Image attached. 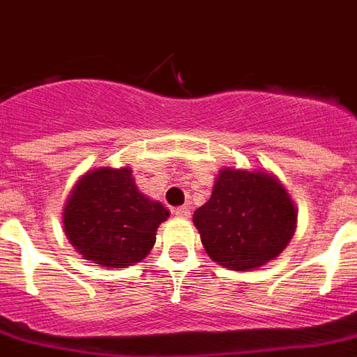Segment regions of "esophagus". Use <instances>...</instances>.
Segmentation results:
<instances>
[{"instance_id":"esophagus-1","label":"esophagus","mask_w":357,"mask_h":357,"mask_svg":"<svg viewBox=\"0 0 357 357\" xmlns=\"http://www.w3.org/2000/svg\"><path fill=\"white\" fill-rule=\"evenodd\" d=\"M173 212H175L176 218H182V220H188V218H190V214H192L188 206H178V208H175Z\"/></svg>"}]
</instances>
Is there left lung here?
Instances as JSON below:
<instances>
[{"mask_svg":"<svg viewBox=\"0 0 357 357\" xmlns=\"http://www.w3.org/2000/svg\"><path fill=\"white\" fill-rule=\"evenodd\" d=\"M296 216V206L275 176L223 167L193 223L212 261L248 272L273 261L289 245Z\"/></svg>","mask_w":357,"mask_h":357,"instance_id":"1","label":"left lung"}]
</instances>
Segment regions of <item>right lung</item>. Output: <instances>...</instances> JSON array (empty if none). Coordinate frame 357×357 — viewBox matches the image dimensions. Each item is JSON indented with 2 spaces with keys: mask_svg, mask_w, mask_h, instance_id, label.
Instances as JSON below:
<instances>
[{
  "mask_svg": "<svg viewBox=\"0 0 357 357\" xmlns=\"http://www.w3.org/2000/svg\"><path fill=\"white\" fill-rule=\"evenodd\" d=\"M169 210L137 190L130 167L85 173L63 210V227L74 250L100 266L124 268L143 261Z\"/></svg>",
  "mask_w": 357,
  "mask_h": 357,
  "instance_id": "1",
  "label": "right lung"
}]
</instances>
